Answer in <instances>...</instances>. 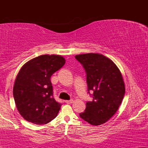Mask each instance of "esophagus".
<instances>
[{
  "label": "esophagus",
  "instance_id": "obj_1",
  "mask_svg": "<svg viewBox=\"0 0 148 148\" xmlns=\"http://www.w3.org/2000/svg\"><path fill=\"white\" fill-rule=\"evenodd\" d=\"M73 102V99H70V100H66L65 103H72Z\"/></svg>",
  "mask_w": 148,
  "mask_h": 148
}]
</instances>
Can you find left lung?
Returning <instances> with one entry per match:
<instances>
[{"label":"left lung","instance_id":"left-lung-1","mask_svg":"<svg viewBox=\"0 0 148 148\" xmlns=\"http://www.w3.org/2000/svg\"><path fill=\"white\" fill-rule=\"evenodd\" d=\"M75 58L86 71L88 93L93 98L86 102V109L79 116L92 125H102L116 113L123 101L125 92L123 76L114 62L101 54H80Z\"/></svg>","mask_w":148,"mask_h":148}]
</instances>
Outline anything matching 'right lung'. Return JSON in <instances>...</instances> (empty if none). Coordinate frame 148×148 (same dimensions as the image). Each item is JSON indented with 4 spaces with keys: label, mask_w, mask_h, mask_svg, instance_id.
<instances>
[{
    "label": "right lung",
    "mask_w": 148,
    "mask_h": 148,
    "mask_svg": "<svg viewBox=\"0 0 148 148\" xmlns=\"http://www.w3.org/2000/svg\"><path fill=\"white\" fill-rule=\"evenodd\" d=\"M64 63L60 56L42 55L29 60L20 69L13 95L17 110L25 120L43 125L57 116L61 103L53 98L51 77Z\"/></svg>",
    "instance_id": "obj_1"
}]
</instances>
